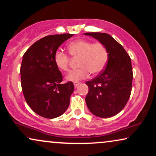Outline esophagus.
Instances as JSON below:
<instances>
[{
    "label": "esophagus",
    "instance_id": "esophagus-1",
    "mask_svg": "<svg viewBox=\"0 0 156 156\" xmlns=\"http://www.w3.org/2000/svg\"><path fill=\"white\" fill-rule=\"evenodd\" d=\"M80 83L79 81H75V82H74V86H75V87H78V86L79 85Z\"/></svg>",
    "mask_w": 156,
    "mask_h": 156
}]
</instances>
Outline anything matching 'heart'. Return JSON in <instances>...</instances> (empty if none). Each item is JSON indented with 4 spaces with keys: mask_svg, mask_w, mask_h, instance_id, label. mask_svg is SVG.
<instances>
[{
    "mask_svg": "<svg viewBox=\"0 0 156 156\" xmlns=\"http://www.w3.org/2000/svg\"><path fill=\"white\" fill-rule=\"evenodd\" d=\"M69 55L79 58L78 69L70 71L66 76L69 81H78L85 79L92 73V75L100 74L105 69L108 61V51L101 42H93L85 39H78L70 42L67 46ZM55 65L61 71H67L70 58L67 53L57 51L53 57Z\"/></svg>",
    "mask_w": 156,
    "mask_h": 156,
    "instance_id": "heart-1",
    "label": "heart"
}]
</instances>
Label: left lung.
Here are the masks:
<instances>
[{
	"mask_svg": "<svg viewBox=\"0 0 156 156\" xmlns=\"http://www.w3.org/2000/svg\"><path fill=\"white\" fill-rule=\"evenodd\" d=\"M104 44L108 51L105 69L86 82L89 92L86 103L97 117L108 118L120 112L130 96L133 80L131 60L128 53L112 36L105 33H85Z\"/></svg>",
	"mask_w": 156,
	"mask_h": 156,
	"instance_id": "1",
	"label": "left lung"
}]
</instances>
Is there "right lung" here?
<instances>
[{"instance_id": "add662e5", "label": "right lung", "mask_w": 156, "mask_h": 156, "mask_svg": "<svg viewBox=\"0 0 156 156\" xmlns=\"http://www.w3.org/2000/svg\"><path fill=\"white\" fill-rule=\"evenodd\" d=\"M73 36H46L23 55L20 67L23 95L30 108L42 117H58L69 107L74 85L71 81L62 83V74L55 65L53 57L61 44Z\"/></svg>"}]
</instances>
